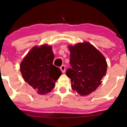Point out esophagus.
I'll return each instance as SVG.
<instances>
[{
    "mask_svg": "<svg viewBox=\"0 0 127 127\" xmlns=\"http://www.w3.org/2000/svg\"><path fill=\"white\" fill-rule=\"evenodd\" d=\"M60 69H61V71L63 73H64L65 72V70H66V66H65L64 65H62V66L60 67Z\"/></svg>",
    "mask_w": 127,
    "mask_h": 127,
    "instance_id": "esophagus-1",
    "label": "esophagus"
}]
</instances>
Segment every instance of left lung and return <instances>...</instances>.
<instances>
[{
	"instance_id": "1",
	"label": "left lung",
	"mask_w": 127,
	"mask_h": 127,
	"mask_svg": "<svg viewBox=\"0 0 127 127\" xmlns=\"http://www.w3.org/2000/svg\"><path fill=\"white\" fill-rule=\"evenodd\" d=\"M71 69L66 71L71 87L80 95L95 91L106 75L107 64L104 55L88 42L69 45Z\"/></svg>"
}]
</instances>
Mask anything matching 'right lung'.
Wrapping results in <instances>:
<instances>
[{
  "label": "right lung",
  "instance_id": "add662e5",
  "mask_svg": "<svg viewBox=\"0 0 127 127\" xmlns=\"http://www.w3.org/2000/svg\"><path fill=\"white\" fill-rule=\"evenodd\" d=\"M52 47L47 44L34 46L20 64V71L24 81L39 95L50 93L61 75L60 68L53 64Z\"/></svg>",
  "mask_w": 127,
  "mask_h": 127
}]
</instances>
